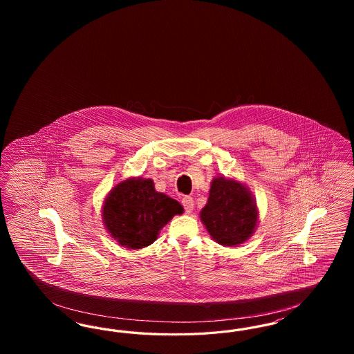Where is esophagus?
Masks as SVG:
<instances>
[{"label": "esophagus", "instance_id": "34e87169", "mask_svg": "<svg viewBox=\"0 0 354 354\" xmlns=\"http://www.w3.org/2000/svg\"><path fill=\"white\" fill-rule=\"evenodd\" d=\"M182 205H183V208H185V212L187 214H189V212H192V209H194V199L191 198V196H185L183 199H182Z\"/></svg>", "mask_w": 354, "mask_h": 354}]
</instances>
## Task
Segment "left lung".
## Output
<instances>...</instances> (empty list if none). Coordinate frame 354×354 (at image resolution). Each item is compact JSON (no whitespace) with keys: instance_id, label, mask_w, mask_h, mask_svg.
I'll return each mask as SVG.
<instances>
[{"instance_id":"left-lung-1","label":"left lung","mask_w":354,"mask_h":354,"mask_svg":"<svg viewBox=\"0 0 354 354\" xmlns=\"http://www.w3.org/2000/svg\"><path fill=\"white\" fill-rule=\"evenodd\" d=\"M201 218L215 241L234 247L244 243L257 221L256 204L245 187L224 178L212 180Z\"/></svg>"}]
</instances>
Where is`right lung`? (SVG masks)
I'll list each match as a JSON object with an SVG mask.
<instances>
[{
	"instance_id": "right-lung-1",
	"label": "right lung",
	"mask_w": 354,
	"mask_h": 354,
	"mask_svg": "<svg viewBox=\"0 0 354 354\" xmlns=\"http://www.w3.org/2000/svg\"><path fill=\"white\" fill-rule=\"evenodd\" d=\"M175 199L156 192L151 179H129L119 183L103 207L106 228L120 245L139 250L150 245L160 228L182 214Z\"/></svg>"
}]
</instances>
